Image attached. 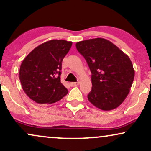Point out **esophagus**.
Returning a JSON list of instances; mask_svg holds the SVG:
<instances>
[{
    "mask_svg": "<svg viewBox=\"0 0 151 151\" xmlns=\"http://www.w3.org/2000/svg\"><path fill=\"white\" fill-rule=\"evenodd\" d=\"M79 82H71L70 83V86H76L77 85H79Z\"/></svg>",
    "mask_w": 151,
    "mask_h": 151,
    "instance_id": "1",
    "label": "esophagus"
}]
</instances>
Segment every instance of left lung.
Masks as SVG:
<instances>
[{"label":"left lung","mask_w":151,"mask_h":151,"mask_svg":"<svg viewBox=\"0 0 151 151\" xmlns=\"http://www.w3.org/2000/svg\"><path fill=\"white\" fill-rule=\"evenodd\" d=\"M91 72L88 99L105 111L119 107L130 91L134 70L127 55L108 40L96 38L76 43Z\"/></svg>","instance_id":"left-lung-1"}]
</instances>
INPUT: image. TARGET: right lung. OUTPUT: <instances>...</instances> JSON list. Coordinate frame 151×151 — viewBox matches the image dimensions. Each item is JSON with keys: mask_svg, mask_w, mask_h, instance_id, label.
Listing matches in <instances>:
<instances>
[{"mask_svg": "<svg viewBox=\"0 0 151 151\" xmlns=\"http://www.w3.org/2000/svg\"><path fill=\"white\" fill-rule=\"evenodd\" d=\"M72 45V41L50 40L36 47L24 59L19 80L24 93L36 103L52 104L68 94L60 76L62 62Z\"/></svg>", "mask_w": 151, "mask_h": 151, "instance_id": "add662e5", "label": "right lung"}]
</instances>
